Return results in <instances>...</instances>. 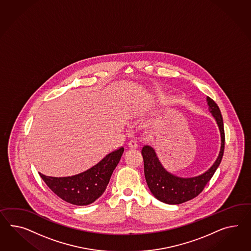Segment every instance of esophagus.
<instances>
[{
	"mask_svg": "<svg viewBox=\"0 0 251 251\" xmlns=\"http://www.w3.org/2000/svg\"><path fill=\"white\" fill-rule=\"evenodd\" d=\"M128 147L130 148H137L138 143L135 141V140H130L128 142Z\"/></svg>",
	"mask_w": 251,
	"mask_h": 251,
	"instance_id": "esophagus-1",
	"label": "esophagus"
}]
</instances>
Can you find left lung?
Instances as JSON below:
<instances>
[{"mask_svg":"<svg viewBox=\"0 0 251 251\" xmlns=\"http://www.w3.org/2000/svg\"><path fill=\"white\" fill-rule=\"evenodd\" d=\"M209 111L218 123L221 135V148L219 156L206 172L196 177L183 178L176 176L161 165L154 149L149 146L142 148V155L144 159L145 177L151 193L156 200L161 202L178 205L198 197L205 188L207 182L211 179L213 175L219 167L222 160L225 148V132L223 118L219 107L210 97L206 98Z\"/></svg>","mask_w":251,"mask_h":251,"instance_id":"1","label":"left lung"}]
</instances>
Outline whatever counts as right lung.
<instances>
[{"label": "right lung", "mask_w": 251, "mask_h": 251, "mask_svg": "<svg viewBox=\"0 0 251 251\" xmlns=\"http://www.w3.org/2000/svg\"><path fill=\"white\" fill-rule=\"evenodd\" d=\"M124 152L118 148L83 173L67 177H52L39 173L45 184L60 199L76 205L86 206L102 196Z\"/></svg>", "instance_id": "1"}]
</instances>
